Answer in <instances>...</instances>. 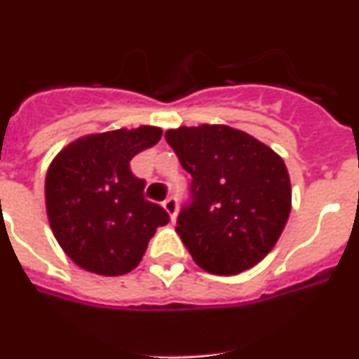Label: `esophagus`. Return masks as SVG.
<instances>
[{"mask_svg":"<svg viewBox=\"0 0 359 359\" xmlns=\"http://www.w3.org/2000/svg\"><path fill=\"white\" fill-rule=\"evenodd\" d=\"M163 208L165 210H167V214L170 215V219H176V215H177V199L174 198V196H170V198H167L163 201Z\"/></svg>","mask_w":359,"mask_h":359,"instance_id":"34e87169","label":"esophagus"}]
</instances>
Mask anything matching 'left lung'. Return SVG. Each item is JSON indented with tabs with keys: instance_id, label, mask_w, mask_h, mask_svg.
Instances as JSON below:
<instances>
[{
	"instance_id": "left-lung-1",
	"label": "left lung",
	"mask_w": 359,
	"mask_h": 359,
	"mask_svg": "<svg viewBox=\"0 0 359 359\" xmlns=\"http://www.w3.org/2000/svg\"><path fill=\"white\" fill-rule=\"evenodd\" d=\"M165 140L192 176L176 231L199 268L237 275L277 244L291 212L286 163L273 149L228 126L169 129Z\"/></svg>"
}]
</instances>
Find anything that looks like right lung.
Instances as JSON below:
<instances>
[{
  "instance_id": "obj_1",
  "label": "right lung",
  "mask_w": 359,
  "mask_h": 359,
  "mask_svg": "<svg viewBox=\"0 0 359 359\" xmlns=\"http://www.w3.org/2000/svg\"><path fill=\"white\" fill-rule=\"evenodd\" d=\"M161 129L140 126L77 138L50 163L44 199L57 243L79 268L104 277L140 264L169 214L144 198L129 161L156 145Z\"/></svg>"
}]
</instances>
